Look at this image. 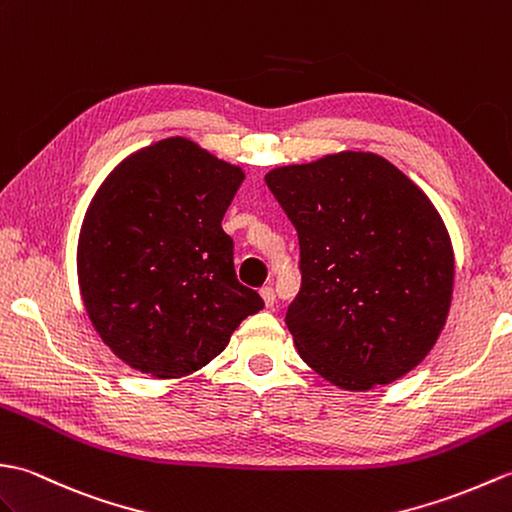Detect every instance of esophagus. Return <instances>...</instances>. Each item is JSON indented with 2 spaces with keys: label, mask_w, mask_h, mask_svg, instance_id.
<instances>
[{
  "label": "esophagus",
  "mask_w": 512,
  "mask_h": 512,
  "mask_svg": "<svg viewBox=\"0 0 512 512\" xmlns=\"http://www.w3.org/2000/svg\"><path fill=\"white\" fill-rule=\"evenodd\" d=\"M260 298L265 300L267 309H271V306L276 304V293H274V289H271V287H263V289H260Z\"/></svg>",
  "instance_id": "34e87169"
}]
</instances>
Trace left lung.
I'll return each mask as SVG.
<instances>
[{"label": "left lung", "mask_w": 512, "mask_h": 512, "mask_svg": "<svg viewBox=\"0 0 512 512\" xmlns=\"http://www.w3.org/2000/svg\"><path fill=\"white\" fill-rule=\"evenodd\" d=\"M265 181L300 238L302 289L287 311L300 357L348 392L405 377L436 346L453 295L434 203L370 151L278 166Z\"/></svg>", "instance_id": "obj_1"}]
</instances>
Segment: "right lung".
<instances>
[{"mask_svg":"<svg viewBox=\"0 0 512 512\" xmlns=\"http://www.w3.org/2000/svg\"><path fill=\"white\" fill-rule=\"evenodd\" d=\"M245 170L173 135L133 151L98 186L78 234L85 313L102 344L153 379L221 355L265 302L234 271L221 221Z\"/></svg>","mask_w":512,"mask_h":512,"instance_id":"add662e5","label":"right lung"}]
</instances>
